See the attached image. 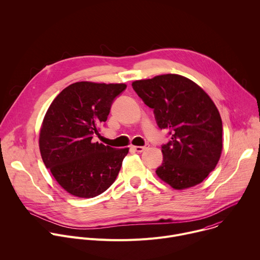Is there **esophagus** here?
<instances>
[{
    "label": "esophagus",
    "instance_id": "34e87169",
    "mask_svg": "<svg viewBox=\"0 0 260 260\" xmlns=\"http://www.w3.org/2000/svg\"><path fill=\"white\" fill-rule=\"evenodd\" d=\"M148 147H149V145H146V146H133V149H134V151L141 153L144 150H146Z\"/></svg>",
    "mask_w": 260,
    "mask_h": 260
}]
</instances>
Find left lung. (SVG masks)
<instances>
[{
  "mask_svg": "<svg viewBox=\"0 0 260 260\" xmlns=\"http://www.w3.org/2000/svg\"><path fill=\"white\" fill-rule=\"evenodd\" d=\"M133 88L154 109L158 126L169 129L171 141L162 146L158 178L176 190L202 183L215 168L222 151V122L205 91L179 74L135 80Z\"/></svg>",
  "mask_w": 260,
  "mask_h": 260,
  "instance_id": "obj_1",
  "label": "left lung"
}]
</instances>
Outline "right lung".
<instances>
[{
  "label": "right lung",
  "instance_id": "right-lung-1",
  "mask_svg": "<svg viewBox=\"0 0 260 260\" xmlns=\"http://www.w3.org/2000/svg\"><path fill=\"white\" fill-rule=\"evenodd\" d=\"M125 88V83L74 82L45 114L39 139L42 159L57 183L75 197L94 198L118 176L128 148L116 149L92 139Z\"/></svg>",
  "mask_w": 260,
  "mask_h": 260
}]
</instances>
